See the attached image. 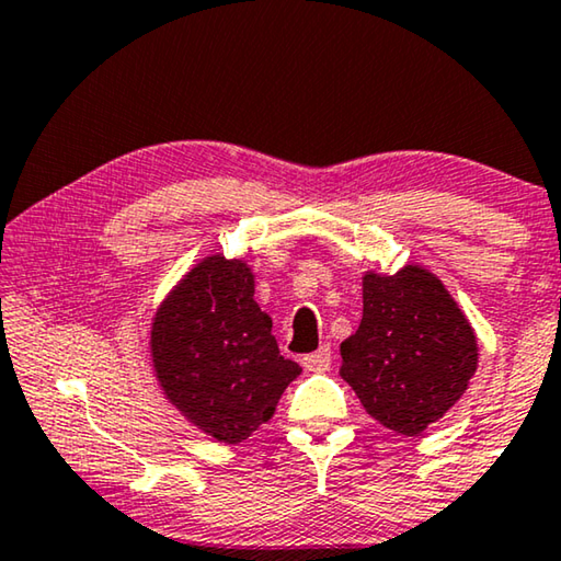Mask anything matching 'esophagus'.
<instances>
[{"label":"esophagus","mask_w":561,"mask_h":561,"mask_svg":"<svg viewBox=\"0 0 561 561\" xmlns=\"http://www.w3.org/2000/svg\"><path fill=\"white\" fill-rule=\"evenodd\" d=\"M330 363H332V350H330V345H322L320 350H317V353L302 357L305 370H309V373H324V370H328V367H330Z\"/></svg>","instance_id":"obj_1"}]
</instances>
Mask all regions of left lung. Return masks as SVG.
<instances>
[{"mask_svg":"<svg viewBox=\"0 0 561 561\" xmlns=\"http://www.w3.org/2000/svg\"><path fill=\"white\" fill-rule=\"evenodd\" d=\"M340 375L380 425L417 436L463 396L479 363L473 328L417 264L363 277V320L340 345Z\"/></svg>","mask_w":561,"mask_h":561,"instance_id":"obj_1","label":"left lung"}]
</instances>
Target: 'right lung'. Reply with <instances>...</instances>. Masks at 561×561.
Instances as JSON below:
<instances>
[{"mask_svg": "<svg viewBox=\"0 0 561 561\" xmlns=\"http://www.w3.org/2000/svg\"><path fill=\"white\" fill-rule=\"evenodd\" d=\"M150 357L186 421L231 446L270 421L302 373L279 355L272 317L254 302L252 266L221 254L201 259L158 307Z\"/></svg>", "mask_w": 561, "mask_h": 561, "instance_id": "right-lung-1", "label": "right lung"}]
</instances>
